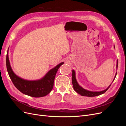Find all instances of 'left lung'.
<instances>
[{
  "instance_id": "1",
  "label": "left lung",
  "mask_w": 126,
  "mask_h": 126,
  "mask_svg": "<svg viewBox=\"0 0 126 126\" xmlns=\"http://www.w3.org/2000/svg\"><path fill=\"white\" fill-rule=\"evenodd\" d=\"M117 62H118V61H117ZM117 63V67H118V62ZM116 75H117V74L115 75V78H116ZM115 78H114L113 80H115ZM72 85H73L74 89L75 91H76V92H77L78 94L81 95L82 96H87V97H95V96H99V95H100L101 94H104L106 92V91L109 89V88L110 87V86H111V84L106 89L103 90V91H90L87 90L85 89L82 88L81 87H80L79 85L77 80H76V76H75V72L74 70H72Z\"/></svg>"
}]
</instances>
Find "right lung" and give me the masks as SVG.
I'll use <instances>...</instances> for the list:
<instances>
[{"label": "right lung", "mask_w": 126, "mask_h": 126, "mask_svg": "<svg viewBox=\"0 0 126 126\" xmlns=\"http://www.w3.org/2000/svg\"><path fill=\"white\" fill-rule=\"evenodd\" d=\"M63 63H61L52 68L41 79L39 80L29 81L21 79L14 74L10 67L8 54L6 57L7 69L14 86L24 94L36 98L46 96L51 91L54 87V80L57 72Z\"/></svg>", "instance_id": "right-lung-1"}]
</instances>
